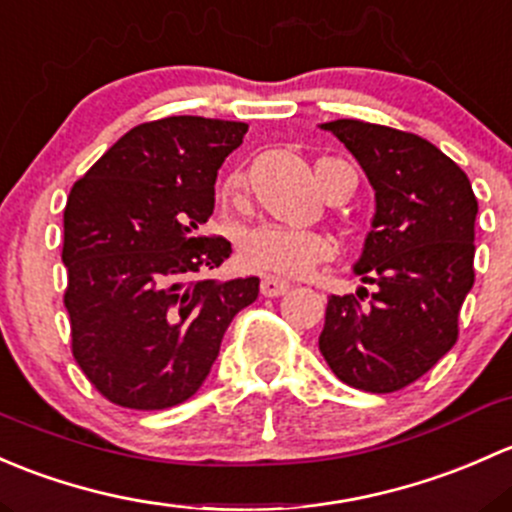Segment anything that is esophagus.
<instances>
[{"instance_id":"1","label":"esophagus","mask_w":512,"mask_h":512,"mask_svg":"<svg viewBox=\"0 0 512 512\" xmlns=\"http://www.w3.org/2000/svg\"><path fill=\"white\" fill-rule=\"evenodd\" d=\"M291 288V283L281 281V278H273V276H263L261 278V293L266 298H276V295H283Z\"/></svg>"}]
</instances>
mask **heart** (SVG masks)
<instances>
[{"label":"heart","mask_w":512,"mask_h":512,"mask_svg":"<svg viewBox=\"0 0 512 512\" xmlns=\"http://www.w3.org/2000/svg\"><path fill=\"white\" fill-rule=\"evenodd\" d=\"M320 182V179H318ZM244 184V175L226 179L224 192L234 194ZM333 256V244L325 234L308 229H293L281 224H261L244 231L239 239V261L246 268L273 276L298 278L310 268Z\"/></svg>","instance_id":"heart-1"}]
</instances>
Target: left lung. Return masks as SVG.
Returning <instances> with one entry per match:
<instances>
[{"instance_id":"obj_1","label":"left lung","mask_w":512,"mask_h":512,"mask_svg":"<svg viewBox=\"0 0 512 512\" xmlns=\"http://www.w3.org/2000/svg\"><path fill=\"white\" fill-rule=\"evenodd\" d=\"M374 189V217L352 273L367 295H330L320 352L362 392L389 394L426 374L458 337L473 288L478 202L466 172L419 135L365 120H333Z\"/></svg>"}]
</instances>
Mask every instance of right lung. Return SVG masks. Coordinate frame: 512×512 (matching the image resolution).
Masks as SVG:
<instances>
[{
  "instance_id": "1",
  "label": "right lung",
  "mask_w": 512,
  "mask_h": 512,
  "mask_svg": "<svg viewBox=\"0 0 512 512\" xmlns=\"http://www.w3.org/2000/svg\"><path fill=\"white\" fill-rule=\"evenodd\" d=\"M249 125L172 115L125 133L68 194L63 295L73 357L118 407L155 412L204 384L221 337L258 298V278L204 273L231 256L202 234L221 162Z\"/></svg>"
}]
</instances>
